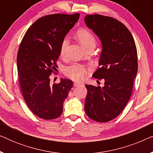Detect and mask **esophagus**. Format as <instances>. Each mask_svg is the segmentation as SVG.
Listing matches in <instances>:
<instances>
[{
  "label": "esophagus",
  "instance_id": "34e87169",
  "mask_svg": "<svg viewBox=\"0 0 153 153\" xmlns=\"http://www.w3.org/2000/svg\"><path fill=\"white\" fill-rule=\"evenodd\" d=\"M81 83H80V82H74V87L78 86V85H81Z\"/></svg>",
  "mask_w": 153,
  "mask_h": 153
}]
</instances>
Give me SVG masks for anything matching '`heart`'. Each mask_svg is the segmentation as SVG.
Returning <instances> with one entry per match:
<instances>
[{
    "label": "heart",
    "instance_id": "1",
    "mask_svg": "<svg viewBox=\"0 0 153 153\" xmlns=\"http://www.w3.org/2000/svg\"><path fill=\"white\" fill-rule=\"evenodd\" d=\"M76 37L85 49H88L91 46L95 45L96 41L95 37L88 29L81 28L80 30H79L76 33ZM68 44V38L65 37L60 45V52L61 56H64L65 54ZM88 72V68L86 66L79 63H74L65 69V74L66 76L75 81L82 80L86 76Z\"/></svg>",
    "mask_w": 153,
    "mask_h": 153
}]
</instances>
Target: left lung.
Here are the masks:
<instances>
[{"label":"left lung","mask_w":153,"mask_h":153,"mask_svg":"<svg viewBox=\"0 0 153 153\" xmlns=\"http://www.w3.org/2000/svg\"><path fill=\"white\" fill-rule=\"evenodd\" d=\"M85 23L101 41L99 66L93 76L104 79V86L85 85V112L92 120L106 123L116 118L127 105L138 70L132 35L123 23L100 14L86 15Z\"/></svg>","instance_id":"obj_1"}]
</instances>
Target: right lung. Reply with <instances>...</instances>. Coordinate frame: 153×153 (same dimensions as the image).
I'll return each instance as SVG.
<instances>
[{"label": "right lung", "mask_w": 153, "mask_h": 153, "mask_svg": "<svg viewBox=\"0 0 153 153\" xmlns=\"http://www.w3.org/2000/svg\"><path fill=\"white\" fill-rule=\"evenodd\" d=\"M79 14H49L37 20L23 37L17 53V71L22 95L35 116L45 120L59 117L73 82L61 79L51 83L58 68L60 45Z\"/></svg>", "instance_id": "obj_1"}]
</instances>
